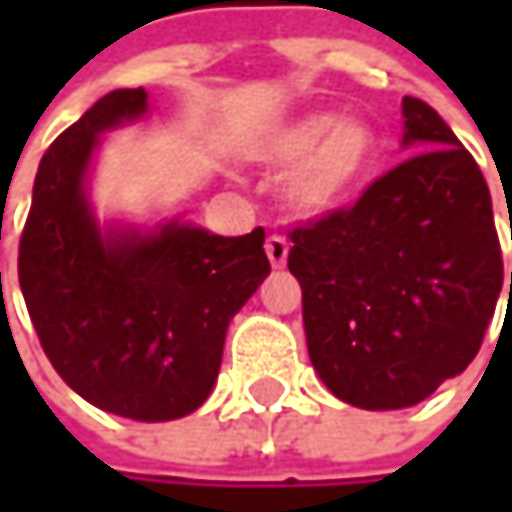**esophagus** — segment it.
I'll list each match as a JSON object with an SVG mask.
<instances>
[{"label": "esophagus", "instance_id": "esophagus-1", "mask_svg": "<svg viewBox=\"0 0 512 512\" xmlns=\"http://www.w3.org/2000/svg\"><path fill=\"white\" fill-rule=\"evenodd\" d=\"M287 252H290V243L281 237V234H269L266 237V257L275 269H281L287 263Z\"/></svg>", "mask_w": 512, "mask_h": 512}]
</instances>
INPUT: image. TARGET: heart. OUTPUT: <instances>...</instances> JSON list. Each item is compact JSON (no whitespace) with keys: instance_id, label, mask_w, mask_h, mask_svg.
I'll return each mask as SVG.
<instances>
[{"instance_id":"heart-1","label":"heart","mask_w":512,"mask_h":512,"mask_svg":"<svg viewBox=\"0 0 512 512\" xmlns=\"http://www.w3.org/2000/svg\"><path fill=\"white\" fill-rule=\"evenodd\" d=\"M376 151L370 127L356 118L335 121L326 112L281 124L260 142V159L290 165L284 198L299 213L335 210L367 174Z\"/></svg>"}]
</instances>
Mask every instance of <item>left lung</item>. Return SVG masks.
Instances as JSON below:
<instances>
[{
  "instance_id": "8db88e82",
  "label": "left lung",
  "mask_w": 512,
  "mask_h": 512,
  "mask_svg": "<svg viewBox=\"0 0 512 512\" xmlns=\"http://www.w3.org/2000/svg\"><path fill=\"white\" fill-rule=\"evenodd\" d=\"M403 118L415 154L376 177L353 207L287 234L311 364L358 409L415 406L462 373L504 281L474 156L430 103L403 97Z\"/></svg>"
}]
</instances>
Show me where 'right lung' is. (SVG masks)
Returning <instances> with one entry per match:
<instances>
[{
    "mask_svg": "<svg viewBox=\"0 0 512 512\" xmlns=\"http://www.w3.org/2000/svg\"><path fill=\"white\" fill-rule=\"evenodd\" d=\"M145 88L97 100L44 154L20 237V290L55 373L133 421L195 412L219 376L231 317L269 275L263 228L216 237L180 222L103 237L82 180L97 133L139 118Z\"/></svg>",
    "mask_w": 512,
    "mask_h": 512,
    "instance_id": "1",
    "label": "right lung"
}]
</instances>
